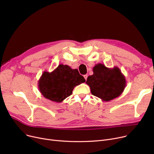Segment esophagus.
I'll return each instance as SVG.
<instances>
[{
  "label": "esophagus",
  "instance_id": "esophagus-1",
  "mask_svg": "<svg viewBox=\"0 0 154 154\" xmlns=\"http://www.w3.org/2000/svg\"><path fill=\"white\" fill-rule=\"evenodd\" d=\"M84 78H85V80H87V75H84Z\"/></svg>",
  "mask_w": 154,
  "mask_h": 154
}]
</instances>
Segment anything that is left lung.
Returning <instances> with one entry per match:
<instances>
[{"instance_id":"left-lung-1","label":"left lung","mask_w":154,"mask_h":154,"mask_svg":"<svg viewBox=\"0 0 154 154\" xmlns=\"http://www.w3.org/2000/svg\"><path fill=\"white\" fill-rule=\"evenodd\" d=\"M93 72L86 81L92 95L102 101L109 102L122 94L126 79L118 67L108 68L102 63H97L93 67Z\"/></svg>"}]
</instances>
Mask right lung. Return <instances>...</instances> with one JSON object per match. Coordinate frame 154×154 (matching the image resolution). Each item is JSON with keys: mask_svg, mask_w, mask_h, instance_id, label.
<instances>
[{"mask_svg": "<svg viewBox=\"0 0 154 154\" xmlns=\"http://www.w3.org/2000/svg\"><path fill=\"white\" fill-rule=\"evenodd\" d=\"M85 82L77 69L60 64L51 72H43L38 81V87L45 98L60 103L72 94L75 86Z\"/></svg>", "mask_w": 154, "mask_h": 154, "instance_id": "add662e5", "label": "right lung"}]
</instances>
